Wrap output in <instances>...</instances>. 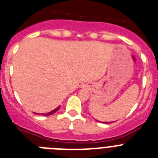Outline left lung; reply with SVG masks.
Segmentation results:
<instances>
[{"label": "left lung", "instance_id": "left-lung-1", "mask_svg": "<svg viewBox=\"0 0 158 158\" xmlns=\"http://www.w3.org/2000/svg\"><path fill=\"white\" fill-rule=\"evenodd\" d=\"M103 123H108V122H103Z\"/></svg>", "mask_w": 158, "mask_h": 158}]
</instances>
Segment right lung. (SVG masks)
Instances as JSON below:
<instances>
[{
  "label": "right lung",
  "mask_w": 158,
  "mask_h": 158,
  "mask_svg": "<svg viewBox=\"0 0 158 158\" xmlns=\"http://www.w3.org/2000/svg\"><path fill=\"white\" fill-rule=\"evenodd\" d=\"M59 107H60V106H59ZM59 107H57V108H56V109H55L54 110L51 111V112H49V113H45V114H43V115H44V116H49V115H52V114H53V113H56V111H57L58 109H59Z\"/></svg>",
  "instance_id": "add662e5"
}]
</instances>
